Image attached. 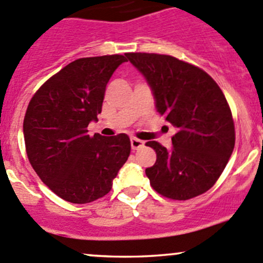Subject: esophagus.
<instances>
[{
	"instance_id": "esophagus-1",
	"label": "esophagus",
	"mask_w": 263,
	"mask_h": 263,
	"mask_svg": "<svg viewBox=\"0 0 263 263\" xmlns=\"http://www.w3.org/2000/svg\"><path fill=\"white\" fill-rule=\"evenodd\" d=\"M145 146V142L141 140H138L136 137H131V147L132 149H140Z\"/></svg>"
}]
</instances>
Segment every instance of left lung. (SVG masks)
Here are the masks:
<instances>
[{"mask_svg":"<svg viewBox=\"0 0 263 263\" xmlns=\"http://www.w3.org/2000/svg\"><path fill=\"white\" fill-rule=\"evenodd\" d=\"M152 89L157 112L176 128L171 149L148 141L157 160L146 168L152 189L190 200L216 183L235 147V125L223 92L201 68L168 54L126 53Z\"/></svg>","mask_w":263,"mask_h":263,"instance_id":"8db88e82","label":"left lung"}]
</instances>
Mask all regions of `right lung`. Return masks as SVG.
<instances>
[{"label":"right lung","mask_w":263,"mask_h":263,"mask_svg":"<svg viewBox=\"0 0 263 263\" xmlns=\"http://www.w3.org/2000/svg\"><path fill=\"white\" fill-rule=\"evenodd\" d=\"M122 54L68 63L37 89L24 120L26 152L42 182L65 201L88 203L111 191L131 152L125 134L89 136L102 111L106 86Z\"/></svg>","instance_id":"add662e5"}]
</instances>
